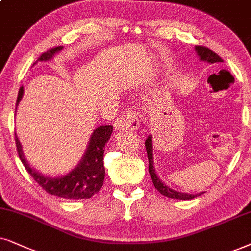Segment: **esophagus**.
<instances>
[{
	"label": "esophagus",
	"instance_id": "esophagus-1",
	"mask_svg": "<svg viewBox=\"0 0 251 251\" xmlns=\"http://www.w3.org/2000/svg\"><path fill=\"white\" fill-rule=\"evenodd\" d=\"M140 125V120L136 115V111L132 109L124 111L119 117H117L115 122V128L117 131L120 129H126V131L135 132L138 131Z\"/></svg>",
	"mask_w": 251,
	"mask_h": 251
}]
</instances>
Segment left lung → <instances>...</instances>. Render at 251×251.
I'll use <instances>...</instances> for the list:
<instances>
[{"label": "left lung", "instance_id": "1", "mask_svg": "<svg viewBox=\"0 0 251 251\" xmlns=\"http://www.w3.org/2000/svg\"><path fill=\"white\" fill-rule=\"evenodd\" d=\"M195 50H196V52H198L200 59L203 62H208V63H210V64H219V63L224 62L223 58L220 57V56H218L215 51H212L211 49L206 48V47H204V46H196ZM145 145H146L147 155H148V160H149L150 176H151L152 183H153V186H155V188L158 190L162 195H164V196H166V198H170V199L192 200L194 198H196V196L202 195V194L204 193V192H202L200 194H195V195H193V194H188V193H180V192H176V190H175V189L170 188L168 185H165V183L158 178V176H157V173L155 172V168H153L151 135H149L148 138H147Z\"/></svg>", "mask_w": 251, "mask_h": 251}]
</instances>
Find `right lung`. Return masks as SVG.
<instances>
[{
	"instance_id": "add662e5",
	"label": "right lung",
	"mask_w": 251,
	"mask_h": 251,
	"mask_svg": "<svg viewBox=\"0 0 251 251\" xmlns=\"http://www.w3.org/2000/svg\"><path fill=\"white\" fill-rule=\"evenodd\" d=\"M63 47L58 46L55 48L49 49L48 51L43 52L38 58V61H49L52 56L58 51H61ZM35 64V63H34ZM24 94V87H21L18 92V98H17L16 109L18 103L21 102ZM112 133L111 125H102L93 132L89 140L88 147L85 155L82 156L81 160L71 172L64 176H57V178H51V176H45L41 173L35 171L31 168L28 162L26 160L23 153L22 145L18 141V138L15 134L17 152H18L19 158L24 164L25 169L32 176V178L46 190L47 193L51 195L58 196L63 199H91L93 195L99 193L102 188L103 181H104L105 169L103 165V153H104L105 145L109 141L110 136Z\"/></svg>"
}]
</instances>
